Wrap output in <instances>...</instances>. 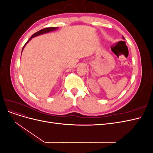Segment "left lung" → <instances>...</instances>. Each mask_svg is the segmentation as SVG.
Returning <instances> with one entry per match:
<instances>
[{
  "label": "left lung",
  "mask_w": 153,
  "mask_h": 153,
  "mask_svg": "<svg viewBox=\"0 0 153 153\" xmlns=\"http://www.w3.org/2000/svg\"><path fill=\"white\" fill-rule=\"evenodd\" d=\"M123 38H124V37H123Z\"/></svg>",
  "instance_id": "1"
}]
</instances>
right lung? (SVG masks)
<instances>
[{"label": "right lung", "mask_w": 153, "mask_h": 153, "mask_svg": "<svg viewBox=\"0 0 153 153\" xmlns=\"http://www.w3.org/2000/svg\"><path fill=\"white\" fill-rule=\"evenodd\" d=\"M57 29V27H47V28H45V29H41V30H39V31H38L37 32H36V33H34L33 35H32L31 37H30V38L27 41V43L24 45V47H23V48H22V50H24V47H25V45H26V44L29 42V41L32 38H34V37H35V36H39V35H41V34H45V33H47V32H50V31H53V30H56Z\"/></svg>", "instance_id": "obj_1"}]
</instances>
